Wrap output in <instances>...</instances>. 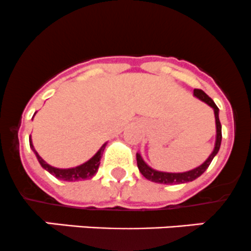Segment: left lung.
I'll return each instance as SVG.
<instances>
[{
  "instance_id": "1",
  "label": "left lung",
  "mask_w": 251,
  "mask_h": 251,
  "mask_svg": "<svg viewBox=\"0 0 251 251\" xmlns=\"http://www.w3.org/2000/svg\"><path fill=\"white\" fill-rule=\"evenodd\" d=\"M194 96L197 99H199V100H201L202 102L206 103V105H209L211 108H213V113H215V121H216V141H215V148H213V151L211 152V155L206 158V161H205L204 163L198 166L197 168H193V170L187 171V172H180V173L162 172V171L153 170V168H151L150 166L143 160L140 153L136 152V163H138V168L139 171H140L141 175H143L146 179L151 180V182L160 183V184H182V183L193 182V180L199 178L200 176L207 170L211 161H212L213 157L217 155L221 146V140H222V126H221L220 118H218V112H220V110H218V107L216 106V103L213 102L212 99L209 98V96H207L204 91L200 90V89H195Z\"/></svg>"
}]
</instances>
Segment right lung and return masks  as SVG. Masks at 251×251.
<instances>
[{"label": "right lung", "instance_id": "right-lung-1", "mask_svg": "<svg viewBox=\"0 0 251 251\" xmlns=\"http://www.w3.org/2000/svg\"><path fill=\"white\" fill-rule=\"evenodd\" d=\"M29 144H30L31 150L34 151L35 153L36 158H38L39 163L41 165V167L44 170H46L47 172L51 173L52 176L57 178V179L61 180H66V182H75V180H84V179H90L93 178L94 176L96 175L99 170V166H100V160L102 157V152L106 148V144H103L102 146L100 148V150L90 158L86 162H84L83 165H79L76 167H72V168H57L53 167V166L49 165L47 162H45L44 160L41 158V156L39 155L38 151L34 149L33 141H31V136H29Z\"/></svg>", "mask_w": 251, "mask_h": 251}]
</instances>
